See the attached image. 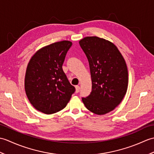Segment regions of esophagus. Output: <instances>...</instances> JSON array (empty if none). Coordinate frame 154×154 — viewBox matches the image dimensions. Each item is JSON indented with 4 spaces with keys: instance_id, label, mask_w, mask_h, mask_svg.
Listing matches in <instances>:
<instances>
[{
    "instance_id": "1",
    "label": "esophagus",
    "mask_w": 154,
    "mask_h": 154,
    "mask_svg": "<svg viewBox=\"0 0 154 154\" xmlns=\"http://www.w3.org/2000/svg\"><path fill=\"white\" fill-rule=\"evenodd\" d=\"M79 90H80V87L79 85H76L75 86V92L77 93L79 92Z\"/></svg>"
}]
</instances>
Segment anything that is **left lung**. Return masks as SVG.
Segmentation results:
<instances>
[{
  "label": "left lung",
  "instance_id": "8db88e82",
  "mask_svg": "<svg viewBox=\"0 0 154 154\" xmlns=\"http://www.w3.org/2000/svg\"><path fill=\"white\" fill-rule=\"evenodd\" d=\"M90 67L92 91L82 98L87 109L98 115L113 110L122 102L128 85L126 61L112 42L97 36L79 41Z\"/></svg>",
  "mask_w": 154,
  "mask_h": 154
}]
</instances>
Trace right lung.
I'll return each instance as SVG.
<instances>
[{"mask_svg": "<svg viewBox=\"0 0 154 154\" xmlns=\"http://www.w3.org/2000/svg\"><path fill=\"white\" fill-rule=\"evenodd\" d=\"M72 45L67 40L42 48L34 54L26 71V94L35 109L51 114L63 109L75 89L62 69L65 55Z\"/></svg>", "mask_w": 154, "mask_h": 154, "instance_id": "obj_1", "label": "right lung"}]
</instances>
